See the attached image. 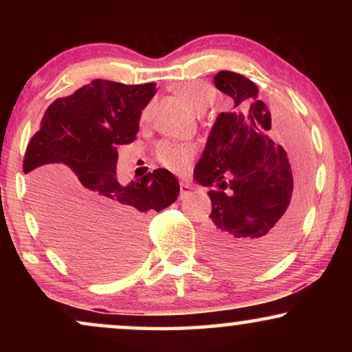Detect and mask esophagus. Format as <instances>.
<instances>
[{"label":"esophagus","mask_w":352,"mask_h":352,"mask_svg":"<svg viewBox=\"0 0 352 352\" xmlns=\"http://www.w3.org/2000/svg\"><path fill=\"white\" fill-rule=\"evenodd\" d=\"M179 189H181V199H184V197H187L192 192V187L189 182H181Z\"/></svg>","instance_id":"esophagus-1"}]
</instances>
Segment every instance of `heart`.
Instances as JSON below:
<instances>
[{
	"label": "heart",
	"mask_w": 352,
	"mask_h": 352,
	"mask_svg": "<svg viewBox=\"0 0 352 352\" xmlns=\"http://www.w3.org/2000/svg\"><path fill=\"white\" fill-rule=\"evenodd\" d=\"M177 94L184 99V102L194 110L195 113H204L210 104L213 102V89L204 81H186L176 88ZM151 117V105H146L141 112V122H147ZM157 160L162 163L166 170L176 175H186L190 170L192 162L195 157V148L186 144H176L163 141L157 146Z\"/></svg>",
	"instance_id": "heart-1"
}]
</instances>
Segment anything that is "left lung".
I'll use <instances>...</instances> for the list:
<instances>
[{"instance_id": "obj_1", "label": "left lung", "mask_w": 352, "mask_h": 352, "mask_svg": "<svg viewBox=\"0 0 352 352\" xmlns=\"http://www.w3.org/2000/svg\"><path fill=\"white\" fill-rule=\"evenodd\" d=\"M219 91L234 99L211 129L194 177L210 190L204 239L216 261L252 271L276 261L295 239L307 197L309 162L300 148L288 157L274 144L271 112L247 76L223 70Z\"/></svg>"}]
</instances>
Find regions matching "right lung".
Listing matches in <instances>:
<instances>
[{"label": "right lung", "instance_id": "1", "mask_svg": "<svg viewBox=\"0 0 352 352\" xmlns=\"http://www.w3.org/2000/svg\"><path fill=\"white\" fill-rule=\"evenodd\" d=\"M155 83L93 80L46 109L23 157L32 201L50 242L88 276L126 272L142 252L151 211L175 204L179 182L158 168L122 186L117 146L131 144Z\"/></svg>", "mask_w": 352, "mask_h": 352}]
</instances>
